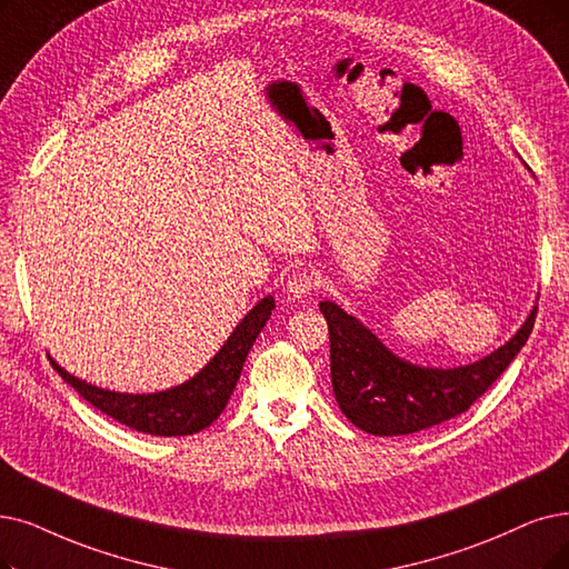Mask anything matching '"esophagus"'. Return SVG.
<instances>
[{
	"label": "esophagus",
	"mask_w": 569,
	"mask_h": 569,
	"mask_svg": "<svg viewBox=\"0 0 569 569\" xmlns=\"http://www.w3.org/2000/svg\"><path fill=\"white\" fill-rule=\"evenodd\" d=\"M315 287H317V276H315L312 270L303 268V270L293 272V276L289 278L287 293H289L291 299H306V297H310V293L315 291Z\"/></svg>",
	"instance_id": "obj_1"
}]
</instances>
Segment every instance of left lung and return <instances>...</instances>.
Instances as JSON below:
<instances>
[{"label":"left lung","instance_id":"obj_1","mask_svg":"<svg viewBox=\"0 0 569 569\" xmlns=\"http://www.w3.org/2000/svg\"><path fill=\"white\" fill-rule=\"evenodd\" d=\"M329 325L331 385L346 418L376 437H399L465 413L528 343L537 308L507 346L458 369H422L392 355L355 317L325 301Z\"/></svg>","mask_w":569,"mask_h":569}]
</instances>
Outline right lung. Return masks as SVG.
I'll use <instances>...</instances> for the list:
<instances>
[{
  "instance_id": "1",
  "label": "right lung",
  "mask_w": 569,
  "mask_h": 569,
  "mask_svg": "<svg viewBox=\"0 0 569 569\" xmlns=\"http://www.w3.org/2000/svg\"><path fill=\"white\" fill-rule=\"evenodd\" d=\"M276 308L272 297L261 299L244 320L236 327L231 338L226 340L217 357L189 382L179 385L174 390L156 395H121L100 390L60 369L51 359L53 369L62 380L104 416L119 420L126 427H132L153 437H187L210 427L229 403L236 382L240 378L247 352L252 350L259 331L266 327L270 310Z\"/></svg>"
}]
</instances>
